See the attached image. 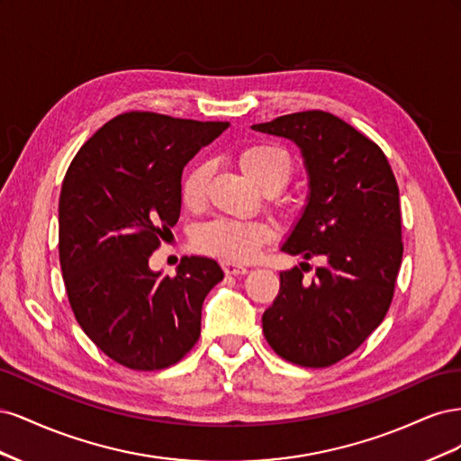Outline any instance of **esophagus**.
<instances>
[{
  "mask_svg": "<svg viewBox=\"0 0 461 461\" xmlns=\"http://www.w3.org/2000/svg\"><path fill=\"white\" fill-rule=\"evenodd\" d=\"M222 271H225L227 275H234V276L248 273L244 265H236V263H230V261H222Z\"/></svg>",
  "mask_w": 461,
  "mask_h": 461,
  "instance_id": "1",
  "label": "esophagus"
}]
</instances>
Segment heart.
Masks as SVG:
<instances>
[{
	"instance_id": "obj_1",
	"label": "heart",
	"mask_w": 461,
	"mask_h": 461,
	"mask_svg": "<svg viewBox=\"0 0 461 461\" xmlns=\"http://www.w3.org/2000/svg\"><path fill=\"white\" fill-rule=\"evenodd\" d=\"M242 171L263 192H278L292 175L288 153L273 144H252L239 153ZM209 167L194 163L180 180V202L188 212H198L205 200ZM273 239V229L259 221L213 219L194 234V246L222 261L244 263L258 256L259 249Z\"/></svg>"
}]
</instances>
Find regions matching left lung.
I'll return each instance as SVG.
<instances>
[{
  "label": "left lung",
  "mask_w": 461,
  "mask_h": 461,
  "mask_svg": "<svg viewBox=\"0 0 461 461\" xmlns=\"http://www.w3.org/2000/svg\"><path fill=\"white\" fill-rule=\"evenodd\" d=\"M252 129L294 142L310 176L308 203L281 246L303 261L281 273L263 334L286 361L329 367L357 350L393 302L403 254L396 178L379 146L327 111ZM312 257L328 263L308 284L303 271Z\"/></svg>",
  "instance_id": "left-lung-1"
}]
</instances>
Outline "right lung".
<instances>
[{
  "instance_id": "add662e5",
  "label": "right lung",
  "mask_w": 461,
  "mask_h": 461,
  "mask_svg": "<svg viewBox=\"0 0 461 461\" xmlns=\"http://www.w3.org/2000/svg\"><path fill=\"white\" fill-rule=\"evenodd\" d=\"M229 129L221 121L129 111L78 149L59 196V261L68 303L88 339L117 364L158 371L200 339L202 303L222 271L180 259L175 276L149 256L180 215L185 165Z\"/></svg>"
}]
</instances>
